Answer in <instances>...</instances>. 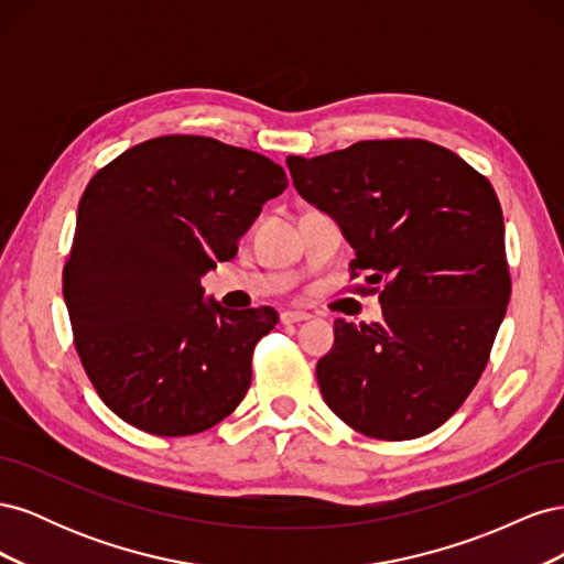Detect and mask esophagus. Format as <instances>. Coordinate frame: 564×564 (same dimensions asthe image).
<instances>
[{
    "label": "esophagus",
    "instance_id": "1",
    "mask_svg": "<svg viewBox=\"0 0 564 564\" xmlns=\"http://www.w3.org/2000/svg\"><path fill=\"white\" fill-rule=\"evenodd\" d=\"M280 319H282V324H299V322L311 319V315L303 313V311H284V313L280 315Z\"/></svg>",
    "mask_w": 564,
    "mask_h": 564
}]
</instances>
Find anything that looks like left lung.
Segmentation results:
<instances>
[{"label": "left lung", "mask_w": 564, "mask_h": 564, "mask_svg": "<svg viewBox=\"0 0 564 564\" xmlns=\"http://www.w3.org/2000/svg\"><path fill=\"white\" fill-rule=\"evenodd\" d=\"M286 166L299 195L355 249V275L386 282L381 322H334V346L315 369L324 402L369 437L429 435L475 388L506 315L497 193L456 152L419 139L289 155Z\"/></svg>", "instance_id": "obj_1"}]
</instances>
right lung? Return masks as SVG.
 <instances>
[{
	"instance_id": "right-lung-1",
	"label": "right lung",
	"mask_w": 564,
	"mask_h": 564,
	"mask_svg": "<svg viewBox=\"0 0 564 564\" xmlns=\"http://www.w3.org/2000/svg\"><path fill=\"white\" fill-rule=\"evenodd\" d=\"M284 169L207 135H160L89 181L63 296L94 388L133 429L181 437L235 412L278 313L228 311L202 278L230 261Z\"/></svg>"
}]
</instances>
